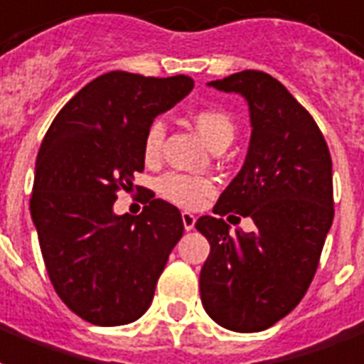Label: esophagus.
I'll list each match as a JSON object with an SVG mask.
<instances>
[{"mask_svg":"<svg viewBox=\"0 0 364 364\" xmlns=\"http://www.w3.org/2000/svg\"><path fill=\"white\" fill-rule=\"evenodd\" d=\"M181 220H183V225H185V230L187 231H191L193 228H195V223H196L195 214H191V212H183Z\"/></svg>","mask_w":364,"mask_h":364,"instance_id":"1","label":"esophagus"}]
</instances>
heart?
I'll use <instances>...</instances> for the list:
<instances>
[{
	"instance_id": "heart-1",
	"label": "heart",
	"mask_w": 364,
	"mask_h": 364,
	"mask_svg": "<svg viewBox=\"0 0 364 364\" xmlns=\"http://www.w3.org/2000/svg\"><path fill=\"white\" fill-rule=\"evenodd\" d=\"M193 125L203 136L204 142L212 150L218 146H230V142L235 136V123L230 115L216 109V107H204L193 114ZM166 136V127L161 121H154L148 127L142 142V156L146 161L158 160L161 150V142ZM160 195L169 203L183 206V208H196L204 203L206 196L212 195L214 183L206 177L185 173H168L158 181Z\"/></svg>"
}]
</instances>
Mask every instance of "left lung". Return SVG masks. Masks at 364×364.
<instances>
[{
    "label": "left lung",
    "instance_id": "left-lung-1",
    "mask_svg": "<svg viewBox=\"0 0 364 364\" xmlns=\"http://www.w3.org/2000/svg\"><path fill=\"white\" fill-rule=\"evenodd\" d=\"M208 86L243 96L250 141L218 216L196 222L210 243L200 301L223 328L262 332L299 305L318 268L333 220L332 158L311 114L268 73L241 71ZM230 211L257 230L231 236L221 220Z\"/></svg>",
    "mask_w": 364,
    "mask_h": 364
}]
</instances>
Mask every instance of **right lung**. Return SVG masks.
Returning a JSON list of instances; mask_svg holds the SVG:
<instances>
[{"label":"right lung","instance_id":"1","mask_svg":"<svg viewBox=\"0 0 364 364\" xmlns=\"http://www.w3.org/2000/svg\"><path fill=\"white\" fill-rule=\"evenodd\" d=\"M193 86L185 75L106 73L67 102L42 141L32 222L53 289L90 324L141 318L181 239V212L154 193L139 216H117L114 203L144 169L148 127Z\"/></svg>","mask_w":364,"mask_h":364}]
</instances>
